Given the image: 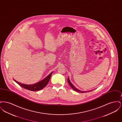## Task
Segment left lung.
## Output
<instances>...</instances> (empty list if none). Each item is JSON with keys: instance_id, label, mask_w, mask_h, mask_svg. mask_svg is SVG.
<instances>
[{"instance_id": "left-lung-1", "label": "left lung", "mask_w": 122, "mask_h": 122, "mask_svg": "<svg viewBox=\"0 0 122 122\" xmlns=\"http://www.w3.org/2000/svg\"><path fill=\"white\" fill-rule=\"evenodd\" d=\"M68 82L69 84L70 85V86L72 87V88H73V89H74V90L76 91L77 92H81V93H85V92H91V91H93V90H91V91H88V92H86V91L83 92V91H81V90L78 89L77 88H76V87L74 86V85L72 84V83L70 81V79H69V77H68Z\"/></svg>"}]
</instances>
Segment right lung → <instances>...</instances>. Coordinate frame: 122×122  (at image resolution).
<instances>
[{"label":"right lung","mask_w":122,"mask_h":122,"mask_svg":"<svg viewBox=\"0 0 122 122\" xmlns=\"http://www.w3.org/2000/svg\"><path fill=\"white\" fill-rule=\"evenodd\" d=\"M52 72L48 76L46 77L45 79H44L43 80H41V81L38 82L37 83H36L32 85H26L20 83V82H18V81L14 80V81L16 83H17L19 85H20V86L23 87L24 88L30 91H37L42 89L44 88L47 85V83L50 80V79L51 78V76H52Z\"/></svg>","instance_id":"obj_1"}]
</instances>
